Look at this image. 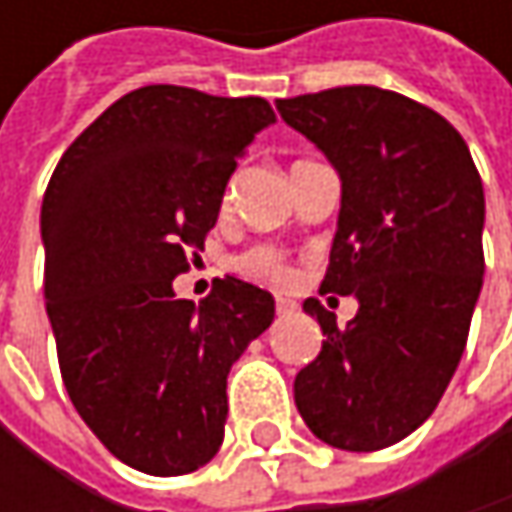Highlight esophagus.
Masks as SVG:
<instances>
[{
    "instance_id": "34e87169",
    "label": "esophagus",
    "mask_w": 512,
    "mask_h": 512,
    "mask_svg": "<svg viewBox=\"0 0 512 512\" xmlns=\"http://www.w3.org/2000/svg\"><path fill=\"white\" fill-rule=\"evenodd\" d=\"M275 311H278V317H290V314L296 311V305H293L290 299H278V302H275Z\"/></svg>"
}]
</instances>
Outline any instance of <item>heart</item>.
<instances>
[{
    "label": "heart",
    "mask_w": 512,
    "mask_h": 512,
    "mask_svg": "<svg viewBox=\"0 0 512 512\" xmlns=\"http://www.w3.org/2000/svg\"><path fill=\"white\" fill-rule=\"evenodd\" d=\"M243 269L252 272V275H260V278H272V281H284L287 278V269L281 263V257L269 249H255L249 255L243 257Z\"/></svg>",
    "instance_id": "heart-1"
}]
</instances>
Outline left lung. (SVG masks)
I'll use <instances>...</instances> for the list:
<instances>
[{
	"instance_id": "1",
	"label": "left lung",
	"mask_w": 512,
	"mask_h": 512,
	"mask_svg": "<svg viewBox=\"0 0 512 512\" xmlns=\"http://www.w3.org/2000/svg\"><path fill=\"white\" fill-rule=\"evenodd\" d=\"M341 177L323 293L356 317L305 299L326 335L296 373L308 430L341 451H379L415 433L460 364L483 287V183L462 136L433 109L376 85L275 103Z\"/></svg>"
}]
</instances>
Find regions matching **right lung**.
Wrapping results in <instances>:
<instances>
[{"instance_id": "1", "label": "right lung", "mask_w": 512, "mask_h": 512, "mask_svg": "<svg viewBox=\"0 0 512 512\" xmlns=\"http://www.w3.org/2000/svg\"><path fill=\"white\" fill-rule=\"evenodd\" d=\"M263 97L148 85L115 100L58 159L41 204L44 299L64 388L91 433L136 471L174 477L216 457L228 373L272 326L275 299L219 278L174 296L225 186L260 130Z\"/></svg>"}]
</instances>
